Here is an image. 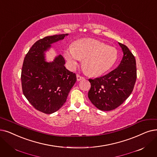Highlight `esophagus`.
I'll use <instances>...</instances> for the list:
<instances>
[{
  "mask_svg": "<svg viewBox=\"0 0 157 157\" xmlns=\"http://www.w3.org/2000/svg\"><path fill=\"white\" fill-rule=\"evenodd\" d=\"M76 77H77V81H81V80H82V79H84V78H83V76H81L80 75H79V74H77Z\"/></svg>",
  "mask_w": 157,
  "mask_h": 157,
  "instance_id": "obj_1",
  "label": "esophagus"
}]
</instances>
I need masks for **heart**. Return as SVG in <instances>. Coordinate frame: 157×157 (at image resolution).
<instances>
[{
    "mask_svg": "<svg viewBox=\"0 0 157 157\" xmlns=\"http://www.w3.org/2000/svg\"><path fill=\"white\" fill-rule=\"evenodd\" d=\"M117 51L112 47L94 40H80L64 51L71 67H75L83 59V67L91 76H100L110 70L117 59Z\"/></svg>",
    "mask_w": 157,
    "mask_h": 157,
    "instance_id": "obj_1",
    "label": "heart"
}]
</instances>
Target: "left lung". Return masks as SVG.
I'll use <instances>...</instances> for the list:
<instances>
[{"label": "left lung", "instance_id": "8db88e82", "mask_svg": "<svg viewBox=\"0 0 157 157\" xmlns=\"http://www.w3.org/2000/svg\"><path fill=\"white\" fill-rule=\"evenodd\" d=\"M119 45L123 52L119 65L103 76L88 79L91 87L88 97L100 110L110 111L123 103L132 94L137 79L134 56L125 45Z\"/></svg>", "mask_w": 157, "mask_h": 157}]
</instances>
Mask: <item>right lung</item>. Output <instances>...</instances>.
Here are the masks:
<instances>
[{
	"label": "right lung",
	"mask_w": 157,
	"mask_h": 157,
	"mask_svg": "<svg viewBox=\"0 0 157 157\" xmlns=\"http://www.w3.org/2000/svg\"><path fill=\"white\" fill-rule=\"evenodd\" d=\"M67 35H56L38 40L24 60L21 73L23 94L34 108L44 113L58 111L76 81V74L66 69L62 55L52 62L45 61V52L51 45Z\"/></svg>",
	"instance_id": "obj_1"
}]
</instances>
